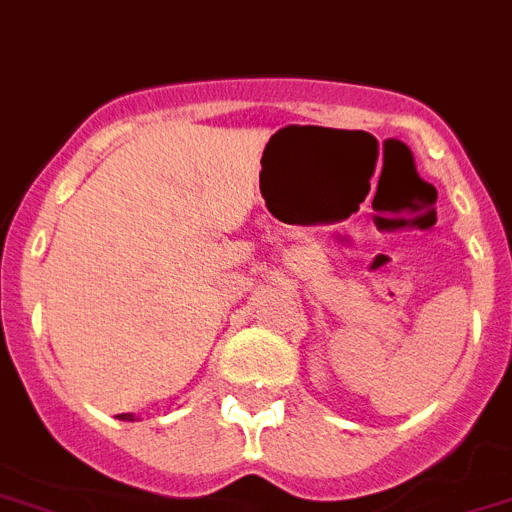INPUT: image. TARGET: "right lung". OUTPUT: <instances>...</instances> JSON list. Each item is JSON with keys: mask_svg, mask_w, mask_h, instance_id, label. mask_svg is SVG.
<instances>
[{"mask_svg": "<svg viewBox=\"0 0 512 512\" xmlns=\"http://www.w3.org/2000/svg\"><path fill=\"white\" fill-rule=\"evenodd\" d=\"M117 418H122V421H133V416H130V413H120Z\"/></svg>", "mask_w": 512, "mask_h": 512, "instance_id": "right-lung-1", "label": "right lung"}]
</instances>
